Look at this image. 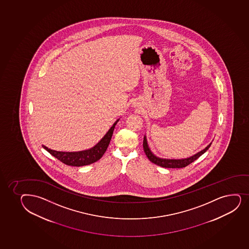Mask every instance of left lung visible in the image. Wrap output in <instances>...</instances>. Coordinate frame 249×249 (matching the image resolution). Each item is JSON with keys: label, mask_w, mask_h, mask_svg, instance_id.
<instances>
[{"label": "left lung", "mask_w": 249, "mask_h": 249, "mask_svg": "<svg viewBox=\"0 0 249 249\" xmlns=\"http://www.w3.org/2000/svg\"><path fill=\"white\" fill-rule=\"evenodd\" d=\"M211 144L212 142L206 147L205 149H203V150H201V151L195 154L191 157L180 159V160H175V159H163V158L158 157L151 151V149H149L145 135L143 137V150H144L146 156L151 161L152 163H155V164H157L160 167L169 168V169H180V168H184L186 166L189 165V164L193 163L194 161L200 157L201 155H203L209 149Z\"/></svg>", "instance_id": "obj_1"}]
</instances>
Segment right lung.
Returning a JSON list of instances; mask_svg holds the SVG:
<instances>
[{
	"label": "right lung",
	"mask_w": 249,
	"mask_h": 249,
	"mask_svg": "<svg viewBox=\"0 0 249 249\" xmlns=\"http://www.w3.org/2000/svg\"><path fill=\"white\" fill-rule=\"evenodd\" d=\"M119 120L120 119H118L114 122V124L111 126V128L108 130L105 136L90 149L81 150V151L62 152L49 149L45 145H42V147L51 155H53L54 158H56L66 165L76 166V167L89 165L96 162L103 156L111 140L114 127Z\"/></svg>",
	"instance_id": "1"
}]
</instances>
